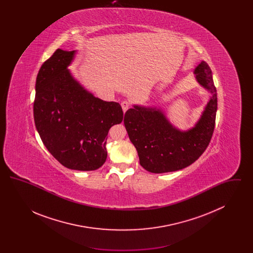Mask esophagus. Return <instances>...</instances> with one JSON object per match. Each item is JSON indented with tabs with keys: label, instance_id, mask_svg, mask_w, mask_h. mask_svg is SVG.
<instances>
[{
	"label": "esophagus",
	"instance_id": "1",
	"mask_svg": "<svg viewBox=\"0 0 253 253\" xmlns=\"http://www.w3.org/2000/svg\"><path fill=\"white\" fill-rule=\"evenodd\" d=\"M121 107H122L123 112L125 113L128 109L130 108V102H129V101H127V100L122 101V102H121Z\"/></svg>",
	"mask_w": 253,
	"mask_h": 253
}]
</instances>
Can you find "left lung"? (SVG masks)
<instances>
[{"label": "left lung", "instance_id": "1", "mask_svg": "<svg viewBox=\"0 0 253 253\" xmlns=\"http://www.w3.org/2000/svg\"><path fill=\"white\" fill-rule=\"evenodd\" d=\"M194 73L197 82L211 91V97L193 129L187 132L175 129L157 109L134 105L125 113L124 125L129 138L137 151L140 165L150 172L186 168L201 157L211 142L216 118V88L207 62L201 61Z\"/></svg>", "mask_w": 253, "mask_h": 253}]
</instances>
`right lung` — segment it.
Listing matches in <instances>:
<instances>
[{
    "mask_svg": "<svg viewBox=\"0 0 253 253\" xmlns=\"http://www.w3.org/2000/svg\"><path fill=\"white\" fill-rule=\"evenodd\" d=\"M75 51L57 49L38 73L33 112L37 131L61 165L94 170L106 158L110 128L123 120L120 103L87 92L67 70Z\"/></svg>",
    "mask_w": 253,
    "mask_h": 253,
    "instance_id": "right-lung-1",
    "label": "right lung"
}]
</instances>
